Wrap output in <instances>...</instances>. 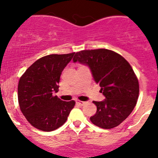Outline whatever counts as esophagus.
Returning <instances> with one entry per match:
<instances>
[{"instance_id": "esophagus-1", "label": "esophagus", "mask_w": 158, "mask_h": 158, "mask_svg": "<svg viewBox=\"0 0 158 158\" xmlns=\"http://www.w3.org/2000/svg\"><path fill=\"white\" fill-rule=\"evenodd\" d=\"M76 103L79 104V106H83L85 104V102H82V101H79V100H76Z\"/></svg>"}]
</instances>
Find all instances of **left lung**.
I'll return each mask as SVG.
<instances>
[{
    "label": "left lung",
    "mask_w": 158,
    "mask_h": 158,
    "mask_svg": "<svg viewBox=\"0 0 158 158\" xmlns=\"http://www.w3.org/2000/svg\"><path fill=\"white\" fill-rule=\"evenodd\" d=\"M73 60L89 66L106 97L102 102L93 101L97 111L90 117L91 122L104 129L120 125L133 111L139 94L138 80L128 62L106 49L79 51Z\"/></svg>",
    "instance_id": "1"
}]
</instances>
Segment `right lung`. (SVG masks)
Masks as SVG:
<instances>
[{
  "instance_id": "1",
  "label": "right lung",
  "mask_w": 158,
  "mask_h": 158,
  "mask_svg": "<svg viewBox=\"0 0 158 158\" xmlns=\"http://www.w3.org/2000/svg\"><path fill=\"white\" fill-rule=\"evenodd\" d=\"M74 54H51L42 57L20 77L17 89L19 106L32 126L51 131L67 120L76 102L62 101L53 93L59 91L62 72Z\"/></svg>"
}]
</instances>
